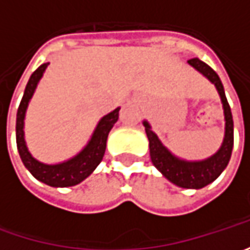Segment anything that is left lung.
<instances>
[{
	"instance_id": "8db88e82",
	"label": "left lung",
	"mask_w": 250,
	"mask_h": 250,
	"mask_svg": "<svg viewBox=\"0 0 250 250\" xmlns=\"http://www.w3.org/2000/svg\"><path fill=\"white\" fill-rule=\"evenodd\" d=\"M188 63L193 66L196 71L206 76L211 83H214L217 91L221 97L223 108H224V120H226V135L221 147L216 154L202 161H187V160L175 157L169 150L161 143L159 136L151 130V126L147 121H143L146 135L149 139L150 159L153 166L159 169L160 172L175 184L177 187L187 188V189H200L208 184H211L214 179L220 177V174L226 169L228 161L231 159V153L234 147V121L229 104L227 101L226 93L223 83L217 75L206 62L200 61L199 58H192Z\"/></svg>"
}]
</instances>
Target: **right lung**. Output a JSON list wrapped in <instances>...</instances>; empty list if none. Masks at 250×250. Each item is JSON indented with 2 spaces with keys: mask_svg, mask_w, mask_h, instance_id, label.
<instances>
[{
  "mask_svg": "<svg viewBox=\"0 0 250 250\" xmlns=\"http://www.w3.org/2000/svg\"><path fill=\"white\" fill-rule=\"evenodd\" d=\"M48 63L50 62L40 65L32 73L29 82L26 84L23 97L19 104L18 114H16V145H18V151H19V156L22 159L24 167L30 171V174L36 179L54 188L73 187V185L81 184L83 179L89 177L101 163L104 153H105L108 133L112 129L114 124L118 121L120 107L115 108L110 114L104 115L99 121L89 143L75 157L66 160L63 163H60V164L40 163L39 160H36L30 154V151L27 150V146H26V142H24V114L27 110L29 101L33 97L34 90L39 84V81L42 79L45 68L48 66Z\"/></svg>",
  "mask_w": 250,
  "mask_h": 250,
  "instance_id": "obj_1",
  "label": "right lung"
}]
</instances>
